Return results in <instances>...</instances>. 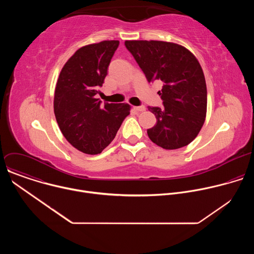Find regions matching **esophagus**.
<instances>
[{
	"label": "esophagus",
	"mask_w": 254,
	"mask_h": 254,
	"mask_svg": "<svg viewBox=\"0 0 254 254\" xmlns=\"http://www.w3.org/2000/svg\"><path fill=\"white\" fill-rule=\"evenodd\" d=\"M133 108H134V111H136V112H138V113H142V112L146 111V107H144L143 105H140V106H134Z\"/></svg>",
	"instance_id": "1"
}]
</instances>
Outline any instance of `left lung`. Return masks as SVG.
Returning <instances> with one entry per match:
<instances>
[{"label": "left lung", "instance_id": "left-lung-1", "mask_svg": "<svg viewBox=\"0 0 254 254\" xmlns=\"http://www.w3.org/2000/svg\"><path fill=\"white\" fill-rule=\"evenodd\" d=\"M125 44L148 81L164 83L159 91L164 108L148 107L157 119L147 130L150 139L166 150L187 146L200 132L207 114V87L198 59L177 43L127 40Z\"/></svg>", "mask_w": 254, "mask_h": 254}]
</instances>
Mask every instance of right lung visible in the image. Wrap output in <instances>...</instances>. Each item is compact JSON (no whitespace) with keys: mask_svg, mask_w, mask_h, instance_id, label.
I'll list each match as a JSON object with an SVG mask.
<instances>
[{"mask_svg":"<svg viewBox=\"0 0 254 254\" xmlns=\"http://www.w3.org/2000/svg\"><path fill=\"white\" fill-rule=\"evenodd\" d=\"M120 41L105 40L79 48L64 64L54 92V114L65 138L78 151L100 154L129 115L127 103L100 104L96 94Z\"/></svg>","mask_w":254,"mask_h":254,"instance_id":"right-lung-1","label":"right lung"}]
</instances>
